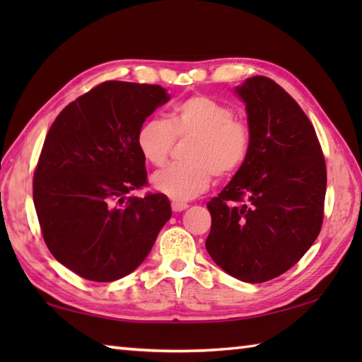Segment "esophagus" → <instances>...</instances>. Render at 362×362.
<instances>
[{
    "label": "esophagus",
    "mask_w": 362,
    "mask_h": 362,
    "mask_svg": "<svg viewBox=\"0 0 362 362\" xmlns=\"http://www.w3.org/2000/svg\"><path fill=\"white\" fill-rule=\"evenodd\" d=\"M188 204H185V202H173L171 204V209H173V211H175V213H179V211H183V210H187L188 209Z\"/></svg>",
    "instance_id": "34e87169"
}]
</instances>
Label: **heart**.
<instances>
[{"label":"heart","mask_w":362,"mask_h":362,"mask_svg":"<svg viewBox=\"0 0 362 362\" xmlns=\"http://www.w3.org/2000/svg\"><path fill=\"white\" fill-rule=\"evenodd\" d=\"M193 140L185 152L187 165H171L151 177L160 194L183 202L204 193L211 175L236 173L249 157L252 132L245 121L235 118L232 107L209 96L196 95L177 104L168 121L152 117L141 122L136 146L146 161L161 166L174 141Z\"/></svg>","instance_id":"1"}]
</instances>
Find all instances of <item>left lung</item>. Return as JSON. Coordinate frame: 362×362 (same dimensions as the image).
Masks as SVG:
<instances>
[{"label":"left lung","mask_w":362,"mask_h":362,"mask_svg":"<svg viewBox=\"0 0 362 362\" xmlns=\"http://www.w3.org/2000/svg\"><path fill=\"white\" fill-rule=\"evenodd\" d=\"M235 91L247 112L250 152L206 204L205 247L228 275L263 283L286 272L316 241L327 168L311 121L279 83L253 76Z\"/></svg>","instance_id":"8db88e82"}]
</instances>
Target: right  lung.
I'll list each match as a JSON object with an SVG mask.
<instances>
[{
  "instance_id": "1",
  "label": "right lung",
  "mask_w": 362,
  "mask_h": 362,
  "mask_svg": "<svg viewBox=\"0 0 362 362\" xmlns=\"http://www.w3.org/2000/svg\"><path fill=\"white\" fill-rule=\"evenodd\" d=\"M171 96L160 86L109 81L59 113L45 138L33 194L43 240L60 264L91 281H115L149 255L171 218L146 185L136 146L141 122Z\"/></svg>"
}]
</instances>
